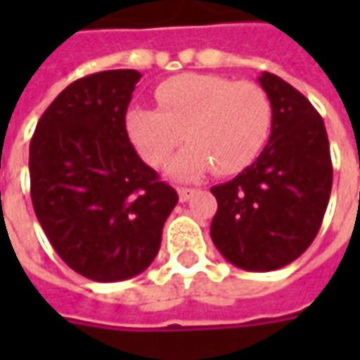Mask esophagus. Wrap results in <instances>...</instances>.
Listing matches in <instances>:
<instances>
[{
  "label": "esophagus",
  "mask_w": 360,
  "mask_h": 360,
  "mask_svg": "<svg viewBox=\"0 0 360 360\" xmlns=\"http://www.w3.org/2000/svg\"><path fill=\"white\" fill-rule=\"evenodd\" d=\"M177 193H179V200H181V202H187L188 198L193 196V193H195V188L181 187V188H177Z\"/></svg>",
  "instance_id": "1"
}]
</instances>
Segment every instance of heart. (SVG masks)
<instances>
[{
    "label": "heart",
    "mask_w": 360,
    "mask_h": 360,
    "mask_svg": "<svg viewBox=\"0 0 360 360\" xmlns=\"http://www.w3.org/2000/svg\"><path fill=\"white\" fill-rule=\"evenodd\" d=\"M160 110L134 105L127 111L129 139L150 165H164L183 139L191 146L169 165L179 179L210 172L245 169L264 150L274 125L266 90L218 75L185 73L156 89Z\"/></svg>",
    "instance_id": "b5f03b06"
}]
</instances>
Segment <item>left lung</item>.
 <instances>
[{
  "label": "left lung",
  "mask_w": 360,
  "mask_h": 360,
  "mask_svg": "<svg viewBox=\"0 0 360 360\" xmlns=\"http://www.w3.org/2000/svg\"><path fill=\"white\" fill-rule=\"evenodd\" d=\"M274 110L270 141L237 177L212 187L210 235L227 262L247 271L291 264L314 241L332 193L322 117L278 75L258 77Z\"/></svg>",
  "instance_id": "8db88e82"
}]
</instances>
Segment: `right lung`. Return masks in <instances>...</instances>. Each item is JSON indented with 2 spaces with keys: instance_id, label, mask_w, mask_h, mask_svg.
Masks as SVG:
<instances>
[{
  "instance_id": "obj_1",
  "label": "right lung",
  "mask_w": 360,
  "mask_h": 360,
  "mask_svg": "<svg viewBox=\"0 0 360 360\" xmlns=\"http://www.w3.org/2000/svg\"><path fill=\"white\" fill-rule=\"evenodd\" d=\"M134 69L71 82L30 141L36 218L61 260L92 281H123L156 258L177 193L136 154L125 115Z\"/></svg>"
}]
</instances>
